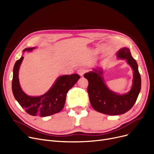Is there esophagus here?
Here are the masks:
<instances>
[{"instance_id":"obj_1","label":"esophagus","mask_w":154,"mask_h":154,"mask_svg":"<svg viewBox=\"0 0 154 154\" xmlns=\"http://www.w3.org/2000/svg\"><path fill=\"white\" fill-rule=\"evenodd\" d=\"M85 72V70L84 69H79L78 71H77L78 74H79L80 76H81V77H82V76L84 75Z\"/></svg>"}]
</instances>
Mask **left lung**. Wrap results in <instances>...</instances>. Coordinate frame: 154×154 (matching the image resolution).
I'll list each match as a JSON object with an SVG mask.
<instances>
[{
    "instance_id": "left-lung-1",
    "label": "left lung",
    "mask_w": 154,
    "mask_h": 154,
    "mask_svg": "<svg viewBox=\"0 0 154 154\" xmlns=\"http://www.w3.org/2000/svg\"><path fill=\"white\" fill-rule=\"evenodd\" d=\"M116 56L119 59L125 60L133 71V84L129 92L119 94L111 91L104 82L103 71L100 68L84 75L89 82L88 92L92 107L96 111L108 115H122L128 111L135 104L141 89V77L138 64L130 50L122 48L118 50Z\"/></svg>"
}]
</instances>
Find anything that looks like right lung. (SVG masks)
<instances>
[{
    "instance_id": "right-lung-1",
    "label": "right lung",
    "mask_w": 154,
    "mask_h": 154,
    "mask_svg": "<svg viewBox=\"0 0 154 154\" xmlns=\"http://www.w3.org/2000/svg\"><path fill=\"white\" fill-rule=\"evenodd\" d=\"M35 47L23 50L31 51ZM24 57L17 60L13 69L12 90L16 101L29 115L45 117L55 114L63 108L66 93L80 79L78 74L65 75L58 77L51 88L40 96H30L22 90L19 81V70Z\"/></svg>"
}]
</instances>
